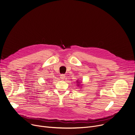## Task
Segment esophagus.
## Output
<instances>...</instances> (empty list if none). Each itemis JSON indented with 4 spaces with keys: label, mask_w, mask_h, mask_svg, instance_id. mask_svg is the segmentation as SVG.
<instances>
[{
    "label": "esophagus",
    "mask_w": 135,
    "mask_h": 135,
    "mask_svg": "<svg viewBox=\"0 0 135 135\" xmlns=\"http://www.w3.org/2000/svg\"><path fill=\"white\" fill-rule=\"evenodd\" d=\"M65 74H61V75H60V78L61 79H65Z\"/></svg>",
    "instance_id": "34e87169"
}]
</instances>
